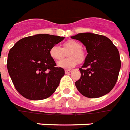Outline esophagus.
Wrapping results in <instances>:
<instances>
[{"mask_svg":"<svg viewBox=\"0 0 130 130\" xmlns=\"http://www.w3.org/2000/svg\"><path fill=\"white\" fill-rule=\"evenodd\" d=\"M71 71H72L71 69H66V70H65V73H66V74H67V73H71Z\"/></svg>","mask_w":130,"mask_h":130,"instance_id":"1","label":"esophagus"}]
</instances>
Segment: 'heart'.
Masks as SVG:
<instances>
[{
    "label": "heart",
    "instance_id": "heart-1",
    "mask_svg": "<svg viewBox=\"0 0 130 130\" xmlns=\"http://www.w3.org/2000/svg\"><path fill=\"white\" fill-rule=\"evenodd\" d=\"M68 52L67 56L69 58L62 59L57 63V66L63 69H71L77 65V62L82 63L85 60L86 56L82 51V45L75 40H68L65 41L62 48L57 45L52 46L49 50L51 57L55 61H59L64 55V52Z\"/></svg>",
    "mask_w": 130,
    "mask_h": 130
}]
</instances>
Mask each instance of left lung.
Instances as JSON below:
<instances>
[{"label":"left lung","instance_id":"obj_1","mask_svg":"<svg viewBox=\"0 0 130 130\" xmlns=\"http://www.w3.org/2000/svg\"><path fill=\"white\" fill-rule=\"evenodd\" d=\"M86 46L88 54L82 68L81 77L75 82L79 92L96 98L110 92L117 82L121 62L118 49L105 36L79 33L71 37Z\"/></svg>","mask_w":130,"mask_h":130}]
</instances>
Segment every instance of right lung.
Returning <instances> with one entry per match:
<instances>
[{
  "label": "right lung",
  "instance_id": "right-lung-1",
  "mask_svg": "<svg viewBox=\"0 0 130 130\" xmlns=\"http://www.w3.org/2000/svg\"><path fill=\"white\" fill-rule=\"evenodd\" d=\"M64 39L59 36L36 35L20 39L9 50L8 73L22 96L29 100H43L55 91L65 71L57 67L49 50Z\"/></svg>",
  "mask_w": 130,
  "mask_h": 130
}]
</instances>
